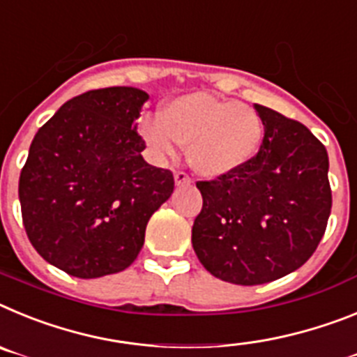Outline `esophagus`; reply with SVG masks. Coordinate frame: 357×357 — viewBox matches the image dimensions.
<instances>
[{"label":"esophagus","instance_id":"34e87169","mask_svg":"<svg viewBox=\"0 0 357 357\" xmlns=\"http://www.w3.org/2000/svg\"><path fill=\"white\" fill-rule=\"evenodd\" d=\"M174 181L178 187H183V185H190V178H188V174H185V172H176L174 174Z\"/></svg>","mask_w":357,"mask_h":357}]
</instances>
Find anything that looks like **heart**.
Returning <instances> with one entry per match:
<instances>
[{"label":"heart","mask_w":357,"mask_h":357,"mask_svg":"<svg viewBox=\"0 0 357 357\" xmlns=\"http://www.w3.org/2000/svg\"><path fill=\"white\" fill-rule=\"evenodd\" d=\"M138 132L158 160L187 147L188 165L204 178L228 176L257 154L264 126L252 105L208 93L169 100L163 113L140 120Z\"/></svg>","instance_id":"b5f03b06"}]
</instances>
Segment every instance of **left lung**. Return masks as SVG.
I'll list each match as a JSON object with an SVG mask.
<instances>
[{
  "instance_id": "1",
  "label": "left lung",
  "mask_w": 357,
  "mask_h": 357,
  "mask_svg": "<svg viewBox=\"0 0 357 357\" xmlns=\"http://www.w3.org/2000/svg\"><path fill=\"white\" fill-rule=\"evenodd\" d=\"M264 140L246 165L197 181L203 208L192 246L213 277L259 286L309 260L327 228L333 196L328 156L303 123L255 104Z\"/></svg>"
}]
</instances>
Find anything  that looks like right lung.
Segmentation results:
<instances>
[{"mask_svg":"<svg viewBox=\"0 0 357 357\" xmlns=\"http://www.w3.org/2000/svg\"><path fill=\"white\" fill-rule=\"evenodd\" d=\"M149 95L104 88L73 97L33 136L20 176L23 225L36 252L71 277L135 262L174 176L149 165L135 120Z\"/></svg>","mask_w":357,"mask_h":357,"instance_id":"1","label":"right lung"}]
</instances>
